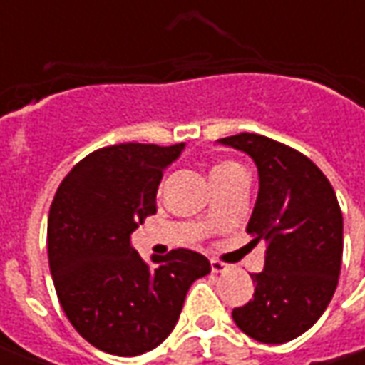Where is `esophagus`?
I'll list each match as a JSON object with an SVG mask.
<instances>
[{
    "instance_id": "esophagus-1",
    "label": "esophagus",
    "mask_w": 365,
    "mask_h": 365,
    "mask_svg": "<svg viewBox=\"0 0 365 365\" xmlns=\"http://www.w3.org/2000/svg\"><path fill=\"white\" fill-rule=\"evenodd\" d=\"M211 269H213V274H222V272L229 269V264H225V262L213 258V260H211Z\"/></svg>"
}]
</instances>
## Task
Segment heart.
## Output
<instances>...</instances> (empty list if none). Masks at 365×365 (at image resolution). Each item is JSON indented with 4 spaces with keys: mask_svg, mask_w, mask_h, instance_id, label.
<instances>
[{
    "mask_svg": "<svg viewBox=\"0 0 365 365\" xmlns=\"http://www.w3.org/2000/svg\"><path fill=\"white\" fill-rule=\"evenodd\" d=\"M238 170H245V168L240 166V164H237V162L225 160V162L215 164L213 170H211V178H213V182H217V180H222V178H227V175L235 174Z\"/></svg>",
    "mask_w": 365,
    "mask_h": 365,
    "instance_id": "b5f03b06",
    "label": "heart"
}]
</instances>
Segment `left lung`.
I'll return each mask as SVG.
<instances>
[{"instance_id": "8db88e82", "label": "left lung", "mask_w": 365, "mask_h": 365, "mask_svg": "<svg viewBox=\"0 0 365 365\" xmlns=\"http://www.w3.org/2000/svg\"><path fill=\"white\" fill-rule=\"evenodd\" d=\"M219 143L256 162L260 191L246 232L266 242V266L250 274L254 297L232 311L245 334L283 344L319 321L334 295L342 264V211L313 160L287 144L254 133Z\"/></svg>"}]
</instances>
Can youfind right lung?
Here are the masks:
<instances>
[{"mask_svg": "<svg viewBox=\"0 0 365 365\" xmlns=\"http://www.w3.org/2000/svg\"><path fill=\"white\" fill-rule=\"evenodd\" d=\"M183 144L123 143L80 160L48 213V264L68 321L91 346L138 356L174 330L191 283L211 272L203 254L175 248L148 266L130 235L156 213L164 168Z\"/></svg>", "mask_w": 365, "mask_h": 365, "instance_id": "obj_1", "label": "right lung"}]
</instances>
